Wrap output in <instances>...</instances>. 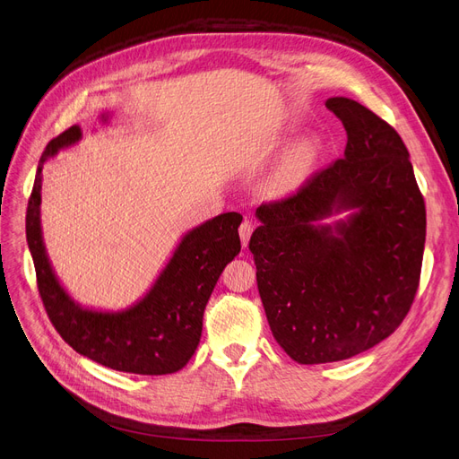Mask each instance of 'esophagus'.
Instances as JSON below:
<instances>
[{
	"mask_svg": "<svg viewBox=\"0 0 459 459\" xmlns=\"http://www.w3.org/2000/svg\"><path fill=\"white\" fill-rule=\"evenodd\" d=\"M251 235H253V224H251V221H243V224L239 226V238H241L243 247L248 245V239H251Z\"/></svg>",
	"mask_w": 459,
	"mask_h": 459,
	"instance_id": "1",
	"label": "esophagus"
}]
</instances>
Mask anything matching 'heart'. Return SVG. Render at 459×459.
I'll return each mask as SVG.
<instances>
[{
	"label": "heart",
	"instance_id": "1",
	"mask_svg": "<svg viewBox=\"0 0 459 459\" xmlns=\"http://www.w3.org/2000/svg\"><path fill=\"white\" fill-rule=\"evenodd\" d=\"M319 155H322V142L316 135H304L290 145L270 182L273 195H285L297 189L314 170Z\"/></svg>",
	"mask_w": 459,
	"mask_h": 459
}]
</instances>
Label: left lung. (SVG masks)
Returning <instances> with one entry per match:
<instances>
[{
  "label": "left lung",
  "instance_id": "1",
  "mask_svg": "<svg viewBox=\"0 0 459 459\" xmlns=\"http://www.w3.org/2000/svg\"><path fill=\"white\" fill-rule=\"evenodd\" d=\"M325 107L349 135L344 157L295 195L258 206L248 243L270 329L299 364L339 362L394 333L425 248V203L402 137L349 97Z\"/></svg>",
  "mask_w": 459,
  "mask_h": 459
}]
</instances>
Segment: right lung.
Listing matches in <instances>:
<instances>
[{
	"label": "right lung",
	"instance_id": "1",
	"mask_svg": "<svg viewBox=\"0 0 459 459\" xmlns=\"http://www.w3.org/2000/svg\"><path fill=\"white\" fill-rule=\"evenodd\" d=\"M101 118L108 120L105 115ZM80 140V126H71L48 143L38 164L26 211V241L39 297L55 329L78 354L117 371L176 373L195 354L206 302L220 273L241 251L238 228L243 216L226 212L187 231L145 297L132 307L117 312L84 308L55 275L39 218L44 162Z\"/></svg>",
	"mask_w": 459,
	"mask_h": 459
}]
</instances>
